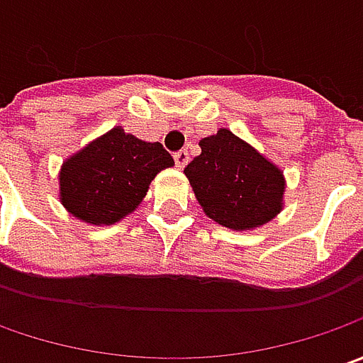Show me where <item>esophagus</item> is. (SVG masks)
Returning <instances> with one entry per match:
<instances>
[{"label":"esophagus","instance_id":"esophagus-1","mask_svg":"<svg viewBox=\"0 0 363 363\" xmlns=\"http://www.w3.org/2000/svg\"><path fill=\"white\" fill-rule=\"evenodd\" d=\"M174 160H175V165H177L179 169H184V167L188 165V161H189L188 149H182V151L174 153Z\"/></svg>","mask_w":363,"mask_h":363}]
</instances>
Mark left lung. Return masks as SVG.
Returning a JSON list of instances; mask_svg holds the SVG:
<instances>
[{"label":"left lung","mask_w":363,"mask_h":363,"mask_svg":"<svg viewBox=\"0 0 363 363\" xmlns=\"http://www.w3.org/2000/svg\"><path fill=\"white\" fill-rule=\"evenodd\" d=\"M184 169L206 216L232 230H252L283 210V172L228 129L200 141Z\"/></svg>","instance_id":"1"}]
</instances>
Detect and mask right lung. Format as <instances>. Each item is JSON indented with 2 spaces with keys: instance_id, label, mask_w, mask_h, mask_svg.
I'll return each mask as SVG.
<instances>
[{
  "instance_id": "obj_1",
  "label": "right lung",
  "mask_w": 363,
  "mask_h": 363,
  "mask_svg": "<svg viewBox=\"0 0 363 363\" xmlns=\"http://www.w3.org/2000/svg\"><path fill=\"white\" fill-rule=\"evenodd\" d=\"M174 157L121 127L111 129L62 163L60 202L86 224H115L145 198L149 184Z\"/></svg>"
}]
</instances>
